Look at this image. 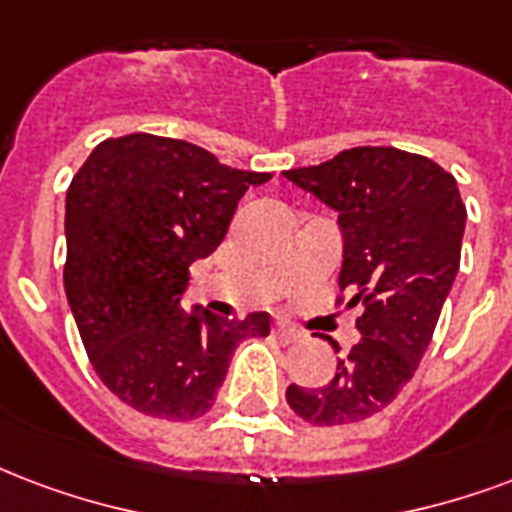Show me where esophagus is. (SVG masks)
Masks as SVG:
<instances>
[{
  "label": "esophagus",
  "instance_id": "1",
  "mask_svg": "<svg viewBox=\"0 0 512 512\" xmlns=\"http://www.w3.org/2000/svg\"><path fill=\"white\" fill-rule=\"evenodd\" d=\"M273 335L282 343H295L298 338H303V333H300L298 327L287 325V322H276V325H273Z\"/></svg>",
  "mask_w": 512,
  "mask_h": 512
}]
</instances>
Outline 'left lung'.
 Here are the masks:
<instances>
[{"label": "left lung", "instance_id": "obj_1", "mask_svg": "<svg viewBox=\"0 0 512 512\" xmlns=\"http://www.w3.org/2000/svg\"><path fill=\"white\" fill-rule=\"evenodd\" d=\"M284 177L338 212V284L351 295L346 308L362 306L360 343L333 378L317 389L290 384L287 403L319 427L362 421L392 403L419 368L459 273L467 209L446 169L397 147H354Z\"/></svg>", "mask_w": 512, "mask_h": 512}]
</instances>
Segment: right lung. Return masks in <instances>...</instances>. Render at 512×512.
Returning <instances> with one entry per match:
<instances>
[{
    "instance_id": "right-lung-1",
    "label": "right lung",
    "mask_w": 512,
    "mask_h": 512,
    "mask_svg": "<svg viewBox=\"0 0 512 512\" xmlns=\"http://www.w3.org/2000/svg\"><path fill=\"white\" fill-rule=\"evenodd\" d=\"M268 179L152 134L101 142L74 174L64 220L66 300L93 370L139 413L204 416L236 346L271 333L265 311L220 319L179 306L190 265L220 247L241 195Z\"/></svg>"
}]
</instances>
